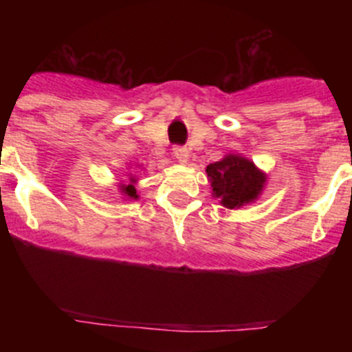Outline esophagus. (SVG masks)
<instances>
[{"mask_svg": "<svg viewBox=\"0 0 352 352\" xmlns=\"http://www.w3.org/2000/svg\"><path fill=\"white\" fill-rule=\"evenodd\" d=\"M174 158L179 162V164H185L186 160H188V149L183 148V146H178V148H174L173 151Z\"/></svg>", "mask_w": 352, "mask_h": 352, "instance_id": "obj_1", "label": "esophagus"}]
</instances>
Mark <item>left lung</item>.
I'll list each match as a JSON object with an SVG mask.
<instances>
[{"mask_svg": "<svg viewBox=\"0 0 352 352\" xmlns=\"http://www.w3.org/2000/svg\"><path fill=\"white\" fill-rule=\"evenodd\" d=\"M211 195L227 210H239L256 203L263 194L268 176L264 170L241 155L229 153L206 167Z\"/></svg>", "mask_w": 352, "mask_h": 352, "instance_id": "obj_1", "label": "left lung"}]
</instances>
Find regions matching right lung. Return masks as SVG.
Instances as JSON below:
<instances>
[{
  "instance_id": "obj_1",
  "label": "right lung",
  "mask_w": 352,
  "mask_h": 352,
  "mask_svg": "<svg viewBox=\"0 0 352 352\" xmlns=\"http://www.w3.org/2000/svg\"><path fill=\"white\" fill-rule=\"evenodd\" d=\"M130 167H132V164L129 166V169ZM135 167H141V166H135ZM126 176H129V179H126L125 183H120V185H118V188H120V194L123 195V199H125V201H138L139 194H138V188H135V186H138L139 178L132 173H129Z\"/></svg>"
}]
</instances>
